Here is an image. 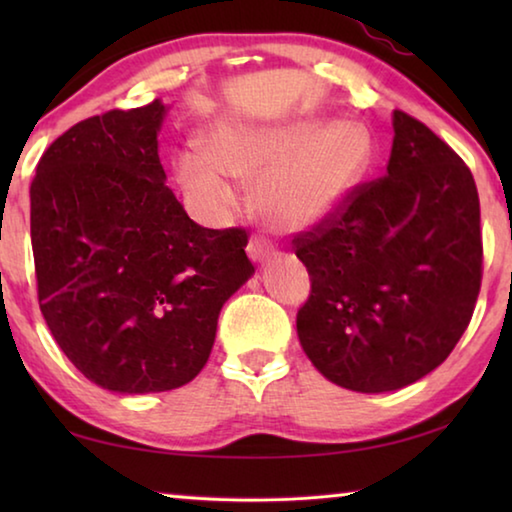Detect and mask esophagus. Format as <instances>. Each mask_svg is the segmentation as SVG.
<instances>
[{"mask_svg":"<svg viewBox=\"0 0 512 512\" xmlns=\"http://www.w3.org/2000/svg\"><path fill=\"white\" fill-rule=\"evenodd\" d=\"M248 255H250V259H253V262H264V259L273 255V246L262 237H250Z\"/></svg>","mask_w":512,"mask_h":512,"instance_id":"esophagus-1","label":"esophagus"}]
</instances>
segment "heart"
Instances as JSON below:
<instances>
[{
    "label": "heart",
    "instance_id": "b5f03b06",
    "mask_svg": "<svg viewBox=\"0 0 512 512\" xmlns=\"http://www.w3.org/2000/svg\"><path fill=\"white\" fill-rule=\"evenodd\" d=\"M372 160L368 133L357 124L327 126L318 119L287 124L223 121L203 137V149H185L173 167L187 201L207 221L232 212L230 178L255 184V205L280 232H302L341 210Z\"/></svg>",
    "mask_w": 512,
    "mask_h": 512
}]
</instances>
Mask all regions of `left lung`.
<instances>
[{"label": "left lung", "instance_id": "8db88e82", "mask_svg": "<svg viewBox=\"0 0 512 512\" xmlns=\"http://www.w3.org/2000/svg\"><path fill=\"white\" fill-rule=\"evenodd\" d=\"M386 176L293 239L311 293L300 345L329 381L386 393L429 375L470 325L483 275L472 171L440 137L393 112Z\"/></svg>", "mask_w": 512, "mask_h": 512}]
</instances>
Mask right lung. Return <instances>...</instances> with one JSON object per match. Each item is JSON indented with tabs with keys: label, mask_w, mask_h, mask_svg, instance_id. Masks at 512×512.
<instances>
[{
	"label": "right lung",
	"mask_w": 512,
	"mask_h": 512,
	"mask_svg": "<svg viewBox=\"0 0 512 512\" xmlns=\"http://www.w3.org/2000/svg\"><path fill=\"white\" fill-rule=\"evenodd\" d=\"M164 103L108 110L42 153L31 183L38 302L65 357L115 393L185 386L223 302L255 273L244 228L189 219L164 185Z\"/></svg>",
	"instance_id": "obj_1"
}]
</instances>
